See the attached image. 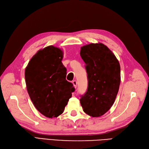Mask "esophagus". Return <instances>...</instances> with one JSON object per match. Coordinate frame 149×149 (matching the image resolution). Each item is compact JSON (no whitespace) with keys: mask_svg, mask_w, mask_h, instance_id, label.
<instances>
[{"mask_svg":"<svg viewBox=\"0 0 149 149\" xmlns=\"http://www.w3.org/2000/svg\"><path fill=\"white\" fill-rule=\"evenodd\" d=\"M72 84H74V86L75 88H77V81H75V80H74V81H72Z\"/></svg>","mask_w":149,"mask_h":149,"instance_id":"esophagus-1","label":"esophagus"}]
</instances>
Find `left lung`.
<instances>
[{
	"mask_svg": "<svg viewBox=\"0 0 149 149\" xmlns=\"http://www.w3.org/2000/svg\"><path fill=\"white\" fill-rule=\"evenodd\" d=\"M80 55L86 63L88 79L87 91L80 102L86 114L100 117L115 101L121 81L120 63L114 53L100 43L83 46Z\"/></svg>",
	"mask_w": 149,
	"mask_h": 149,
	"instance_id": "left-lung-1",
	"label": "left lung"
}]
</instances>
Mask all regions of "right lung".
<instances>
[{"label": "right lung", "instance_id": "right-lung-1", "mask_svg": "<svg viewBox=\"0 0 149 149\" xmlns=\"http://www.w3.org/2000/svg\"><path fill=\"white\" fill-rule=\"evenodd\" d=\"M61 49L48 46L30 60L25 69L29 96L36 109L49 118L62 114L75 88L66 80L67 69L62 63Z\"/></svg>", "mask_w": 149, "mask_h": 149}]
</instances>
